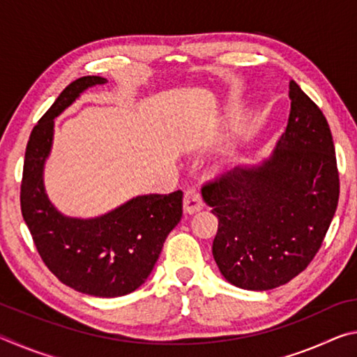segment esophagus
<instances>
[{
  "instance_id": "1",
  "label": "esophagus",
  "mask_w": 357,
  "mask_h": 357,
  "mask_svg": "<svg viewBox=\"0 0 357 357\" xmlns=\"http://www.w3.org/2000/svg\"><path fill=\"white\" fill-rule=\"evenodd\" d=\"M203 208V198L197 189H187L184 193V209L187 214H193Z\"/></svg>"
}]
</instances>
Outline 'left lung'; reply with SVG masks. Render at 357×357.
Here are the masks:
<instances>
[{
    "mask_svg": "<svg viewBox=\"0 0 357 357\" xmlns=\"http://www.w3.org/2000/svg\"><path fill=\"white\" fill-rule=\"evenodd\" d=\"M289 99L287 129L273 155L259 165L236 167L202 189L219 217L215 263L243 289H273L301 274L337 209L340 181L328 121L293 80Z\"/></svg>",
    "mask_w": 357,
    "mask_h": 357,
    "instance_id": "left-lung-1",
    "label": "left lung"
}]
</instances>
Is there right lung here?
Segmentation results:
<instances>
[{
	"label": "right lung",
	"instance_id": "add662e5",
	"mask_svg": "<svg viewBox=\"0 0 357 357\" xmlns=\"http://www.w3.org/2000/svg\"><path fill=\"white\" fill-rule=\"evenodd\" d=\"M107 78H77L63 89L29 135L20 187L22 215L42 261L64 285L98 298H118L143 285L168 233L183 217V192L135 197L96 219L66 217L48 200L44 164L53 124L84 89Z\"/></svg>",
	"mask_w": 357,
	"mask_h": 357
}]
</instances>
